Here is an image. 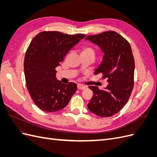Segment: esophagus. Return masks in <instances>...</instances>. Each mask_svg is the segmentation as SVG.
Instances as JSON below:
<instances>
[{
  "label": "esophagus",
  "mask_w": 157,
  "mask_h": 157,
  "mask_svg": "<svg viewBox=\"0 0 157 157\" xmlns=\"http://www.w3.org/2000/svg\"><path fill=\"white\" fill-rule=\"evenodd\" d=\"M77 88H78V90H84V89L86 88V86H84V85H82V84H77Z\"/></svg>",
  "instance_id": "34e87169"
}]
</instances>
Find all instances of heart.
I'll use <instances>...</instances> for the list:
<instances>
[{
	"instance_id": "b5f03b06",
	"label": "heart",
	"mask_w": 157,
	"mask_h": 157,
	"mask_svg": "<svg viewBox=\"0 0 157 157\" xmlns=\"http://www.w3.org/2000/svg\"><path fill=\"white\" fill-rule=\"evenodd\" d=\"M82 55L95 56V50L92 46L88 44L84 45L82 48Z\"/></svg>"
}]
</instances>
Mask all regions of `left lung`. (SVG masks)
Listing matches in <instances>:
<instances>
[{"mask_svg":"<svg viewBox=\"0 0 157 157\" xmlns=\"http://www.w3.org/2000/svg\"><path fill=\"white\" fill-rule=\"evenodd\" d=\"M100 47L105 53L103 61L94 74H102L109 82L105 89L90 86L93 97L88 103L92 113L101 117H110L124 107L134 86L135 61L131 46L124 37L108 31L86 37Z\"/></svg>","mask_w":157,"mask_h":157,"instance_id":"obj_1","label":"left lung"}]
</instances>
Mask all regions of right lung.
<instances>
[{
  "instance_id": "add662e5",
  "label": "right lung",
  "mask_w": 157,
  "mask_h": 157,
  "mask_svg": "<svg viewBox=\"0 0 157 157\" xmlns=\"http://www.w3.org/2000/svg\"><path fill=\"white\" fill-rule=\"evenodd\" d=\"M85 35L42 31L33 38L24 59L27 88L35 105L41 110L55 112L63 109L77 89V84H65L57 80L56 67L67 52Z\"/></svg>"
}]
</instances>
